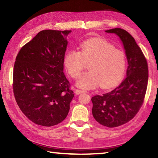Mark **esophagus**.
<instances>
[{"label":"esophagus","instance_id":"obj_1","mask_svg":"<svg viewBox=\"0 0 158 158\" xmlns=\"http://www.w3.org/2000/svg\"><path fill=\"white\" fill-rule=\"evenodd\" d=\"M75 93H76L77 95H79V94H81V93H84V90H82L77 89V90H75Z\"/></svg>","mask_w":158,"mask_h":158}]
</instances>
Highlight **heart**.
<instances>
[{
	"label": "heart",
	"instance_id": "b5f03b06",
	"mask_svg": "<svg viewBox=\"0 0 158 158\" xmlns=\"http://www.w3.org/2000/svg\"><path fill=\"white\" fill-rule=\"evenodd\" d=\"M89 63V72L83 73L76 84L82 89L90 90L99 85L109 89L120 81L125 73L126 59L124 53L102 39H92L83 42L80 51L72 49L66 53L64 65L69 75L77 78Z\"/></svg>",
	"mask_w": 158,
	"mask_h": 158
}]
</instances>
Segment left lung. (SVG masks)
Instances as JSON below:
<instances>
[{
  "instance_id": "left-lung-1",
  "label": "left lung",
  "mask_w": 158,
  "mask_h": 158,
  "mask_svg": "<svg viewBox=\"0 0 158 158\" xmlns=\"http://www.w3.org/2000/svg\"><path fill=\"white\" fill-rule=\"evenodd\" d=\"M105 32L116 35L123 45L128 64L127 77L111 92L91 98L92 113L100 124L115 127L131 121L139 110L146 92L148 69L142 51L128 32L121 28Z\"/></svg>"
}]
</instances>
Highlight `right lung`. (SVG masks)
Instances as JSON below:
<instances>
[{
    "label": "right lung",
    "mask_w": 158,
    "mask_h": 158,
    "mask_svg": "<svg viewBox=\"0 0 158 158\" xmlns=\"http://www.w3.org/2000/svg\"><path fill=\"white\" fill-rule=\"evenodd\" d=\"M71 31L44 30L17 54L13 91L21 111L37 125L50 127L65 120L74 92L63 73Z\"/></svg>",
    "instance_id": "right-lung-1"
}]
</instances>
